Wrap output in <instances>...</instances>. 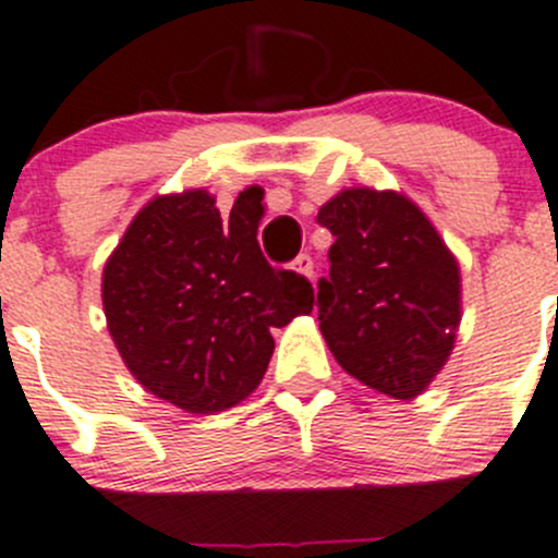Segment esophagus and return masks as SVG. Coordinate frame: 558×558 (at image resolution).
I'll use <instances>...</instances> for the list:
<instances>
[{"label": "esophagus", "instance_id": "obj_1", "mask_svg": "<svg viewBox=\"0 0 558 558\" xmlns=\"http://www.w3.org/2000/svg\"><path fill=\"white\" fill-rule=\"evenodd\" d=\"M291 269H294L296 275H303V278H308V280H314V258H311V255H296L294 258V264H291Z\"/></svg>", "mask_w": 558, "mask_h": 558}]
</instances>
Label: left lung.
I'll use <instances>...</instances> for the list:
<instances>
[{"mask_svg":"<svg viewBox=\"0 0 558 558\" xmlns=\"http://www.w3.org/2000/svg\"><path fill=\"white\" fill-rule=\"evenodd\" d=\"M336 236L319 280V330L347 374L415 399L449 361L462 319L460 264L429 217L393 190L350 186L319 208Z\"/></svg>","mask_w":558,"mask_h":558,"instance_id":"obj_1","label":"left lung"}]
</instances>
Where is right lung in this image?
Returning a JSON list of instances; mask_svg holds the SVG:
<instances>
[{"label": "right lung", "mask_w": 558, "mask_h": 558, "mask_svg": "<svg viewBox=\"0 0 558 558\" xmlns=\"http://www.w3.org/2000/svg\"><path fill=\"white\" fill-rule=\"evenodd\" d=\"M262 217L255 192L228 220L206 190L156 195L104 264V316L123 363L184 413L244 402L269 366L272 327L314 311L308 280L262 255Z\"/></svg>", "instance_id": "1"}]
</instances>
